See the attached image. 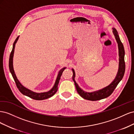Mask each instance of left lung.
<instances>
[{
	"label": "left lung",
	"instance_id": "obj_1",
	"mask_svg": "<svg viewBox=\"0 0 134 134\" xmlns=\"http://www.w3.org/2000/svg\"><path fill=\"white\" fill-rule=\"evenodd\" d=\"M113 34L115 36L116 42L118 44L119 48V69L117 71V75L115 79L113 80L112 83L109 84L108 86L104 87L101 90L96 91L92 92H87L83 91L82 88L78 86V84L76 83L75 80V73L74 69H72L73 75H72V80L74 82L75 86L77 92L78 94L85 99L90 100H98L106 98L107 97L110 96L115 89L117 87V85L120 83V81L122 80L125 74V50L123 44L121 42L120 38L119 37V34L117 30L115 28H112Z\"/></svg>",
	"mask_w": 134,
	"mask_h": 134
}]
</instances>
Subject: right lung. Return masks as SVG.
<instances>
[{
  "mask_svg": "<svg viewBox=\"0 0 134 134\" xmlns=\"http://www.w3.org/2000/svg\"><path fill=\"white\" fill-rule=\"evenodd\" d=\"M19 36H18V37H17V38L15 39V41L13 44V48H12V52H11L10 55L9 61V70L12 75V76H13V78L15 81L16 86H17L19 91L21 92L23 95H25L27 97H30V98L34 99L43 100V99H47L48 98H50L51 97L53 96L55 94L56 92H57L58 88V84L59 83L60 77H61V76H62L63 72L65 70V69H66V67L63 68L59 71V73L58 74L57 78H56L55 83L54 84V86L50 91H48L47 92H45L37 93V92H34V91L29 90V89L26 88L25 87H24L23 85L21 83H20V82L17 79V76H16V75L15 74V72L14 70L13 65V56H14L15 46V43H17L18 40L19 38Z\"/></svg>",
  "mask_w": 134,
  "mask_h": 134,
  "instance_id": "1",
  "label": "right lung"
}]
</instances>
